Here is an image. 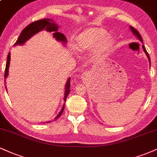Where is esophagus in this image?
<instances>
[{
    "instance_id": "34e87169",
    "label": "esophagus",
    "mask_w": 157,
    "mask_h": 157,
    "mask_svg": "<svg viewBox=\"0 0 157 157\" xmlns=\"http://www.w3.org/2000/svg\"><path fill=\"white\" fill-rule=\"evenodd\" d=\"M83 76H86V75H83Z\"/></svg>"
}]
</instances>
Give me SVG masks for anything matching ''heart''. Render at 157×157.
Wrapping results in <instances>:
<instances>
[{
  "mask_svg": "<svg viewBox=\"0 0 157 157\" xmlns=\"http://www.w3.org/2000/svg\"><path fill=\"white\" fill-rule=\"evenodd\" d=\"M115 40L102 28L89 27L83 30L77 37V48L80 51H88V58L99 61L110 52Z\"/></svg>",
  "mask_w": 157,
  "mask_h": 157,
  "instance_id": "obj_1",
  "label": "heart"
}]
</instances>
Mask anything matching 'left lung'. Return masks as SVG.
<instances>
[{"label": "left lung", "mask_w": 157, "mask_h": 157, "mask_svg": "<svg viewBox=\"0 0 157 157\" xmlns=\"http://www.w3.org/2000/svg\"><path fill=\"white\" fill-rule=\"evenodd\" d=\"M129 28H130V30H131V31L132 32V33L135 36H137V39H139L140 41H141V42L143 43V39H142V37H141V36H140V34L139 33V32L137 31V30L135 29V28H134L133 27H132V26H129ZM142 48H143V51H144V52L145 53V55H146V56H147V58H148V61H149V63H150V65H151V60H150V57H149V55H148V52H147V51H146V50H145V46L144 45H142Z\"/></svg>", "instance_id": "obj_1"}]
</instances>
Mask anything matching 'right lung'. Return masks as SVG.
Returning <instances> with one entry per match:
<instances>
[{"instance_id": "1", "label": "right lung", "mask_w": 157, "mask_h": 157, "mask_svg": "<svg viewBox=\"0 0 157 157\" xmlns=\"http://www.w3.org/2000/svg\"><path fill=\"white\" fill-rule=\"evenodd\" d=\"M58 29H59V26L57 24L55 23L53 21H51L50 19H43V20H38V21L33 22L28 25L26 28H25L20 33V36H19L18 39L17 40L14 46H17V45H23L26 41L29 40L31 37H33V36L36 34V33H39L40 31H42L43 30H45L46 31H48L51 33L52 32L53 33V37L56 38V39L58 41L61 42L63 45H67V38L64 36L63 33L58 32ZM10 60H11V55L10 52L8 54V57H7V61H6V69H5V75H4V82L6 83V79L7 78L9 75V65H10ZM70 80L71 77H69L68 80L66 82L65 88H64V97L63 100L64 102H66V100L69 95V92H70ZM6 89L7 90L6 86ZM64 107H65V104L63 105L61 109L58 114L55 117L53 121L57 120L59 117L61 116L62 113H63ZM50 121H48L47 123H49Z\"/></svg>"}]
</instances>
